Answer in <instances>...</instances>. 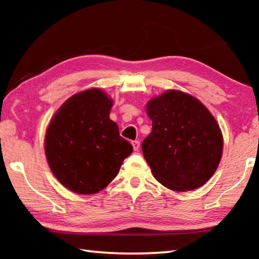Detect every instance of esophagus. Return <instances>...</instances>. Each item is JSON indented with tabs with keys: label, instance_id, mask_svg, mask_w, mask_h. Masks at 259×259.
Returning <instances> with one entry per match:
<instances>
[{
	"label": "esophagus",
	"instance_id": "1",
	"mask_svg": "<svg viewBox=\"0 0 259 259\" xmlns=\"http://www.w3.org/2000/svg\"><path fill=\"white\" fill-rule=\"evenodd\" d=\"M139 146H140L139 140H134V142H133V147H134V150H135V151H138V150H139Z\"/></svg>",
	"mask_w": 259,
	"mask_h": 259
}]
</instances>
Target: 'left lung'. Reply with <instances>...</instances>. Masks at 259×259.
Segmentation results:
<instances>
[{"instance_id": "8db88e82", "label": "left lung", "mask_w": 259, "mask_h": 259, "mask_svg": "<svg viewBox=\"0 0 259 259\" xmlns=\"http://www.w3.org/2000/svg\"><path fill=\"white\" fill-rule=\"evenodd\" d=\"M146 112L152 133L142 150L156 181L178 192L204 185L223 154V135L211 113L200 100L177 90L151 99Z\"/></svg>"}]
</instances>
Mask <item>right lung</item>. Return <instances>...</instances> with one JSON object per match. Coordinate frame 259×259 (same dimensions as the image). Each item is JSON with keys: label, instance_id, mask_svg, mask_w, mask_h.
<instances>
[{"label": "right lung", "instance_id": "1", "mask_svg": "<svg viewBox=\"0 0 259 259\" xmlns=\"http://www.w3.org/2000/svg\"><path fill=\"white\" fill-rule=\"evenodd\" d=\"M112 105L100 89L81 91L64 103L48 126L45 150L51 171L77 194L102 191L133 153L109 119Z\"/></svg>", "mask_w": 259, "mask_h": 259}]
</instances>
